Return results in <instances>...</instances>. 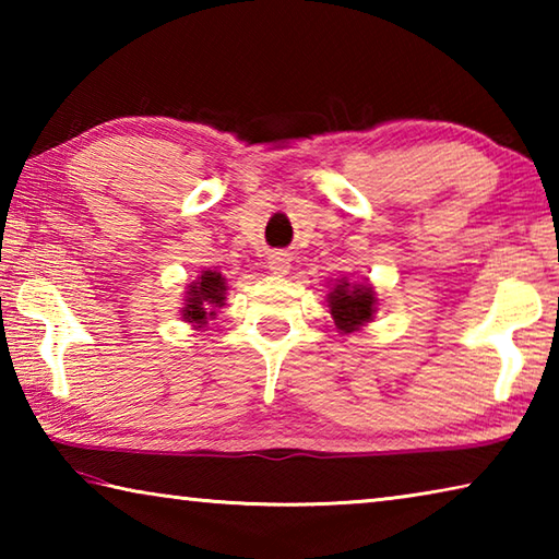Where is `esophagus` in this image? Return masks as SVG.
Instances as JSON below:
<instances>
[{
  "instance_id": "1",
  "label": "esophagus",
  "mask_w": 559,
  "mask_h": 559,
  "mask_svg": "<svg viewBox=\"0 0 559 559\" xmlns=\"http://www.w3.org/2000/svg\"><path fill=\"white\" fill-rule=\"evenodd\" d=\"M269 269H271L273 273H278V276H283V273H288V269H290V259H288V253H283V251H273L271 257H269Z\"/></svg>"
}]
</instances>
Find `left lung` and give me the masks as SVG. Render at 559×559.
Wrapping results in <instances>:
<instances>
[{
  "label": "left lung",
  "instance_id": "8db88e82",
  "mask_svg": "<svg viewBox=\"0 0 559 559\" xmlns=\"http://www.w3.org/2000/svg\"><path fill=\"white\" fill-rule=\"evenodd\" d=\"M330 310H333L335 325L343 333H353L374 313V293L367 286H349L347 281H340L335 290L328 296Z\"/></svg>",
  "mask_w": 559,
  "mask_h": 559
}]
</instances>
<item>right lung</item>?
I'll use <instances>...</instances> for the list:
<instances>
[{"label":"right lung","instance_id":"add662e5","mask_svg":"<svg viewBox=\"0 0 559 559\" xmlns=\"http://www.w3.org/2000/svg\"><path fill=\"white\" fill-rule=\"evenodd\" d=\"M224 278L216 271H204L202 278L189 286L187 306L182 310V318L187 323L204 325L206 320L216 316V308L224 306Z\"/></svg>","mask_w":559,"mask_h":559}]
</instances>
